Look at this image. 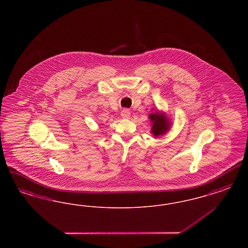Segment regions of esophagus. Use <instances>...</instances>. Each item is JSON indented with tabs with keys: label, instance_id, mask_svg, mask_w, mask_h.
<instances>
[{
	"label": "esophagus",
	"instance_id": "1",
	"mask_svg": "<svg viewBox=\"0 0 248 248\" xmlns=\"http://www.w3.org/2000/svg\"><path fill=\"white\" fill-rule=\"evenodd\" d=\"M121 115L124 119H129L130 118V110L127 108H124L122 110L121 112Z\"/></svg>",
	"mask_w": 248,
	"mask_h": 248
}]
</instances>
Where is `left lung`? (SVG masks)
Masks as SVG:
<instances>
[{
  "instance_id": "obj_1",
  "label": "left lung",
  "mask_w": 248,
  "mask_h": 248,
  "mask_svg": "<svg viewBox=\"0 0 248 248\" xmlns=\"http://www.w3.org/2000/svg\"><path fill=\"white\" fill-rule=\"evenodd\" d=\"M150 119L152 120V123H153L152 132L154 133L155 137L165 134V132L168 130L169 124L164 114H159V113L151 114Z\"/></svg>"
}]
</instances>
